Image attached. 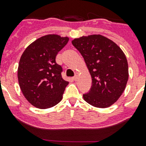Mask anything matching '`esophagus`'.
I'll use <instances>...</instances> for the list:
<instances>
[{
    "mask_svg": "<svg viewBox=\"0 0 146 146\" xmlns=\"http://www.w3.org/2000/svg\"><path fill=\"white\" fill-rule=\"evenodd\" d=\"M78 78H79V73H78V72H76L75 76L73 77V80H74V81H77L78 80Z\"/></svg>",
    "mask_w": 146,
    "mask_h": 146,
    "instance_id": "34e87169",
    "label": "esophagus"
}]
</instances>
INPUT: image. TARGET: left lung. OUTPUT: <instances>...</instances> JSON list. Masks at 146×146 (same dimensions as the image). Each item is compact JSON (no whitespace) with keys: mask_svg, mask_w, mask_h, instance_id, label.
Returning <instances> with one entry per match:
<instances>
[{"mask_svg":"<svg viewBox=\"0 0 146 146\" xmlns=\"http://www.w3.org/2000/svg\"><path fill=\"white\" fill-rule=\"evenodd\" d=\"M72 44L84 58L92 79L86 102L98 108H107L118 101L129 79L128 62L124 52L112 40L100 34L82 36Z\"/></svg>","mask_w":146,"mask_h":146,"instance_id":"8db88e82","label":"left lung"}]
</instances>
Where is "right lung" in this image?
<instances>
[{"instance_id": "right-lung-1", "label": "right lung", "mask_w": 146, "mask_h": 146, "mask_svg": "<svg viewBox=\"0 0 146 146\" xmlns=\"http://www.w3.org/2000/svg\"><path fill=\"white\" fill-rule=\"evenodd\" d=\"M69 37L48 34L37 38L23 52L17 69L21 91L29 103L39 109L54 107L61 101L69 82L62 78V67L55 58Z\"/></svg>"}]
</instances>
